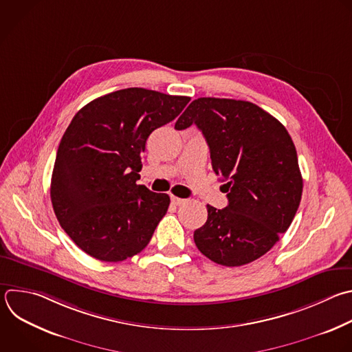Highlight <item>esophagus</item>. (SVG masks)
<instances>
[{
	"label": "esophagus",
	"instance_id": "1",
	"mask_svg": "<svg viewBox=\"0 0 352 352\" xmlns=\"http://www.w3.org/2000/svg\"><path fill=\"white\" fill-rule=\"evenodd\" d=\"M171 203L175 204V206H181V204H185L186 200L181 199V197H177V196H171Z\"/></svg>",
	"mask_w": 352,
	"mask_h": 352
}]
</instances>
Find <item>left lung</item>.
<instances>
[{
    "instance_id": "8db88e82",
    "label": "left lung",
    "mask_w": 352,
    "mask_h": 352,
    "mask_svg": "<svg viewBox=\"0 0 352 352\" xmlns=\"http://www.w3.org/2000/svg\"><path fill=\"white\" fill-rule=\"evenodd\" d=\"M192 124L203 133L212 170L226 181L228 192L225 208L207 204V221L195 230V243L219 265L249 264L274 248L300 206L296 146L279 120L248 100L195 99L175 130Z\"/></svg>"
}]
</instances>
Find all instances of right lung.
Returning <instances> with one entry per match:
<instances>
[{"label": "right lung", "mask_w": 352, "mask_h": 352, "mask_svg": "<svg viewBox=\"0 0 352 352\" xmlns=\"http://www.w3.org/2000/svg\"><path fill=\"white\" fill-rule=\"evenodd\" d=\"M190 100L145 88L99 96L73 117L51 179L55 215L88 256L124 261L141 253L166 215L170 196L137 185L146 140Z\"/></svg>", "instance_id": "right-lung-1"}]
</instances>
